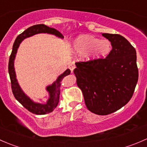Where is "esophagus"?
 <instances>
[{"label": "esophagus", "instance_id": "obj_1", "mask_svg": "<svg viewBox=\"0 0 147 147\" xmlns=\"http://www.w3.org/2000/svg\"><path fill=\"white\" fill-rule=\"evenodd\" d=\"M69 69H70V70L72 71V72L74 70V69H75V62H72V63H71L70 64H69Z\"/></svg>", "mask_w": 147, "mask_h": 147}]
</instances>
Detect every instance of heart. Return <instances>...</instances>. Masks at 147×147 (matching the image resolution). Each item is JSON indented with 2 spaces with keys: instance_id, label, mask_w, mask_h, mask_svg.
<instances>
[{
  "instance_id": "b5f03b06",
  "label": "heart",
  "mask_w": 147,
  "mask_h": 147,
  "mask_svg": "<svg viewBox=\"0 0 147 147\" xmlns=\"http://www.w3.org/2000/svg\"><path fill=\"white\" fill-rule=\"evenodd\" d=\"M77 53H85L87 60H95L105 57L111 50V44L107 40H99L90 35H82L74 42Z\"/></svg>"
}]
</instances>
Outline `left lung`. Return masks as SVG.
Masks as SVG:
<instances>
[{
  "mask_svg": "<svg viewBox=\"0 0 147 147\" xmlns=\"http://www.w3.org/2000/svg\"><path fill=\"white\" fill-rule=\"evenodd\" d=\"M112 50L105 58L75 63L77 85L82 90L87 109L107 115L127 105L139 78L137 53L126 38L118 34H102Z\"/></svg>",
  "mask_w": 147,
  "mask_h": 147,
  "instance_id": "left-lung-1",
  "label": "left lung"
}]
</instances>
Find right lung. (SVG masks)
<instances>
[{
    "label": "right lung",
    "mask_w": 147,
    "mask_h": 147,
    "mask_svg": "<svg viewBox=\"0 0 147 147\" xmlns=\"http://www.w3.org/2000/svg\"><path fill=\"white\" fill-rule=\"evenodd\" d=\"M41 32L53 34V35H55L56 36L61 38H64L63 34L59 32L58 30H57L55 28L48 27V26H45L44 24H38L31 26V27L26 29L25 31H23L22 33H20L16 38L14 44H13V50H12V53L10 54L9 63H8V72H9L10 83H11V89L15 98L20 102L26 109H28L29 112L35 114V115H40L48 114L50 112H53L55 109L57 104H58L59 98H60V82L65 76L70 74V70L67 69L61 75L58 77L57 80L53 83L52 85L48 86L47 87V90L50 93V98H49L47 103L44 104V105L40 103H35V102H32L22 91L18 83L17 82V80H16V72H15L14 67H13L16 54L17 53V50L18 48L19 45H20V43L23 39L35 35V34L41 33Z\"/></svg>",
    "instance_id": "1"
}]
</instances>
